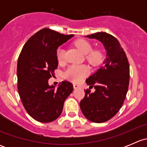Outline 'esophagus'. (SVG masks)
<instances>
[{
	"mask_svg": "<svg viewBox=\"0 0 147 147\" xmlns=\"http://www.w3.org/2000/svg\"><path fill=\"white\" fill-rule=\"evenodd\" d=\"M73 87H74V89H78V88H80L81 87V86L80 85V84H73Z\"/></svg>",
	"mask_w": 147,
	"mask_h": 147,
	"instance_id": "obj_1",
	"label": "esophagus"
}]
</instances>
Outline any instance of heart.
Returning a JSON list of instances; mask_svg holds the SVG:
<instances>
[{"label":"heart","instance_id":"obj_1","mask_svg":"<svg viewBox=\"0 0 147 147\" xmlns=\"http://www.w3.org/2000/svg\"><path fill=\"white\" fill-rule=\"evenodd\" d=\"M75 45L81 51L83 55H85V58L92 65H97L102 59V54L99 50H92V46L88 41L84 39H79L75 41ZM57 60L60 63L64 61L65 50L59 48L57 51ZM89 73V68L84 65H72L67 69L64 75L66 78L78 82L82 80L83 78Z\"/></svg>","mask_w":147,"mask_h":147}]
</instances>
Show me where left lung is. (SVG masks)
<instances>
[{
    "mask_svg": "<svg viewBox=\"0 0 147 147\" xmlns=\"http://www.w3.org/2000/svg\"><path fill=\"white\" fill-rule=\"evenodd\" d=\"M100 41L106 50L103 65L86 80L90 89L80 103L84 116L90 121L102 123L113 117L126 98L129 82V65L124 50L116 38L107 32L87 35ZM94 87L96 91L90 89Z\"/></svg>",
    "mask_w": 147,
    "mask_h": 147,
    "instance_id": "left-lung-1",
    "label": "left lung"
}]
</instances>
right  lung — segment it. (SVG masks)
<instances>
[{
	"label": "right lung",
	"instance_id": "add662e5",
	"mask_svg": "<svg viewBox=\"0 0 147 147\" xmlns=\"http://www.w3.org/2000/svg\"><path fill=\"white\" fill-rule=\"evenodd\" d=\"M73 35L43 28L31 36L21 50L17 65L18 90L25 109L40 122H51L60 117L64 102L73 90L63 81L55 89L48 80L57 68V50Z\"/></svg>",
	"mask_w": 147,
	"mask_h": 147
}]
</instances>
